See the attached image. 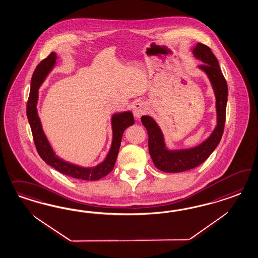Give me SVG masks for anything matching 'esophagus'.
<instances>
[{
  "label": "esophagus",
  "mask_w": 258,
  "mask_h": 258,
  "mask_svg": "<svg viewBox=\"0 0 258 258\" xmlns=\"http://www.w3.org/2000/svg\"><path fill=\"white\" fill-rule=\"evenodd\" d=\"M147 110H148V108L145 103H143V102L136 103L133 107V115L136 119H139L143 114H145L147 112Z\"/></svg>",
  "instance_id": "obj_1"
}]
</instances>
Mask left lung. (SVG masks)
I'll return each instance as SVG.
<instances>
[{
    "label": "left lung",
    "mask_w": 258,
    "mask_h": 258,
    "mask_svg": "<svg viewBox=\"0 0 258 258\" xmlns=\"http://www.w3.org/2000/svg\"><path fill=\"white\" fill-rule=\"evenodd\" d=\"M192 53L196 58L203 61L199 68L207 75L211 82L216 96L217 125L211 135L195 148L170 150L166 148L164 134L154 119L149 115L142 116V124L149 134V151L153 164L166 173L186 171L203 164L218 147L225 125L228 86L219 61L211 49L200 42L192 49Z\"/></svg>",
    "instance_id": "obj_1"
}]
</instances>
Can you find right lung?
I'll list each match as a JSON object with an SVG mask.
<instances>
[{"mask_svg": "<svg viewBox=\"0 0 258 258\" xmlns=\"http://www.w3.org/2000/svg\"><path fill=\"white\" fill-rule=\"evenodd\" d=\"M56 60V54L52 52L50 55L39 62L36 70L32 76L30 94L26 106V114L28 122L31 126L33 139L36 146L37 151L40 158L54 167L57 171L64 175L70 176L75 179L85 180H100L107 176L109 172L112 171L115 161L117 158L118 151L120 149L121 140L123 133L126 127L134 124L132 111H123L114 113L111 117V128H112V142L111 147L106 159L94 167H83L77 164H71L56 156L55 151L52 149L49 141L47 140L46 135L42 130L41 122L38 114L37 104L39 99V88L45 80L48 74L55 66Z\"/></svg>", "mask_w": 258, "mask_h": 258, "instance_id": "right-lung-1", "label": "right lung"}]
</instances>
